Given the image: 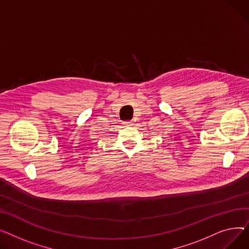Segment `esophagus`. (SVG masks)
Instances as JSON below:
<instances>
[{
    "label": "esophagus",
    "mask_w": 249,
    "mask_h": 249,
    "mask_svg": "<svg viewBox=\"0 0 249 249\" xmlns=\"http://www.w3.org/2000/svg\"><path fill=\"white\" fill-rule=\"evenodd\" d=\"M124 124L126 125V126H131V125H134V123L131 122V121H128V122H124Z\"/></svg>",
    "instance_id": "obj_1"
}]
</instances>
